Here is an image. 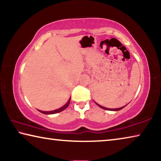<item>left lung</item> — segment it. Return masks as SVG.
<instances>
[{
  "label": "left lung",
  "instance_id": "left-lung-1",
  "mask_svg": "<svg viewBox=\"0 0 161 161\" xmlns=\"http://www.w3.org/2000/svg\"><path fill=\"white\" fill-rule=\"evenodd\" d=\"M96 103V102H95ZM99 106V107H100V108H103V109H106V110H108V111H119V110H121V109H122V108H124V107H120V108H106V107H102V106H101V105H99V104H98L97 103H96Z\"/></svg>",
  "mask_w": 161,
  "mask_h": 161
}]
</instances>
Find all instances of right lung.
<instances>
[{
  "instance_id": "right-lung-1",
  "label": "right lung",
  "mask_w": 161,
  "mask_h": 161,
  "mask_svg": "<svg viewBox=\"0 0 161 161\" xmlns=\"http://www.w3.org/2000/svg\"><path fill=\"white\" fill-rule=\"evenodd\" d=\"M70 99H71V97L69 98V99L68 100V102H67L66 104L64 105L63 107H62L59 108H58V109H55V110H53V111H40V110H38V111H39L40 112H41L42 114H54L61 112V111L64 110L65 108H66L68 107V106H69V102H70Z\"/></svg>"
}]
</instances>
